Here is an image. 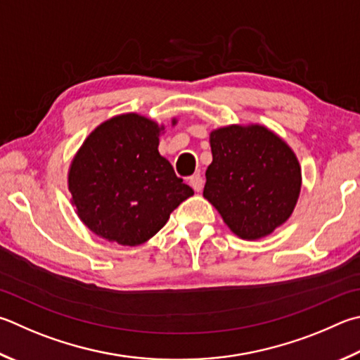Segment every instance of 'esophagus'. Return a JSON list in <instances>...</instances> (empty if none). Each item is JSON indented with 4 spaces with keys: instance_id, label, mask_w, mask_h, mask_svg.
<instances>
[{
    "instance_id": "34e87169",
    "label": "esophagus",
    "mask_w": 360,
    "mask_h": 360,
    "mask_svg": "<svg viewBox=\"0 0 360 360\" xmlns=\"http://www.w3.org/2000/svg\"><path fill=\"white\" fill-rule=\"evenodd\" d=\"M188 184L192 186V188L195 192H201V188H202V178H201V174H193V176H191V178H188Z\"/></svg>"
}]
</instances>
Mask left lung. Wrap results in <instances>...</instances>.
<instances>
[{"mask_svg": "<svg viewBox=\"0 0 360 360\" xmlns=\"http://www.w3.org/2000/svg\"><path fill=\"white\" fill-rule=\"evenodd\" d=\"M212 163L202 197L243 239H259L285 224L300 192L296 155L263 126H230L211 134Z\"/></svg>", "mask_w": 360, "mask_h": 360, "instance_id": "obj_1", "label": "left lung"}]
</instances>
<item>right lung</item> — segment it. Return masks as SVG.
I'll return each instance as SVG.
<instances>
[{
  "label": "right lung",
  "instance_id": "obj_1",
  "mask_svg": "<svg viewBox=\"0 0 360 360\" xmlns=\"http://www.w3.org/2000/svg\"><path fill=\"white\" fill-rule=\"evenodd\" d=\"M159 132L148 117L121 115L101 124L75 155L72 202L97 236L130 247L146 243L193 195L159 154Z\"/></svg>",
  "mask_w": 360,
  "mask_h": 360
}]
</instances>
